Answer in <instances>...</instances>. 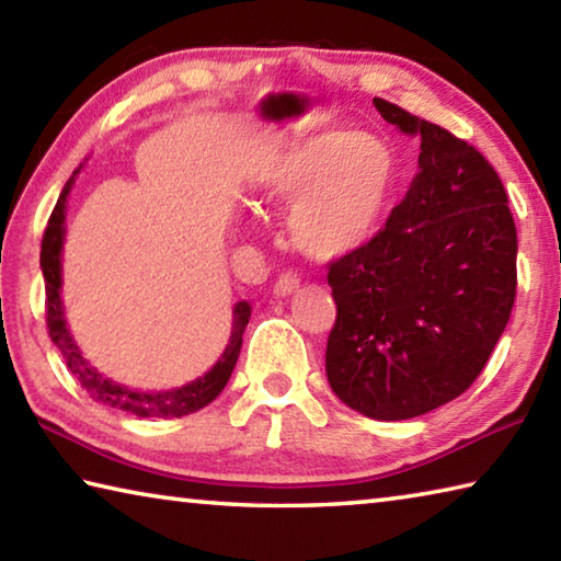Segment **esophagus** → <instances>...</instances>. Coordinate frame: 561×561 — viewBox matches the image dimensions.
<instances>
[{"label": "esophagus", "instance_id": "obj_1", "mask_svg": "<svg viewBox=\"0 0 561 561\" xmlns=\"http://www.w3.org/2000/svg\"><path fill=\"white\" fill-rule=\"evenodd\" d=\"M297 287H299L297 274L284 272V274H279V279L274 282V294H277V297H287V294H291Z\"/></svg>", "mask_w": 561, "mask_h": 561}]
</instances>
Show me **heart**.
I'll use <instances>...</instances> for the list:
<instances>
[{"instance_id":"b5f03b06","label":"heart","mask_w":561,"mask_h":561,"mask_svg":"<svg viewBox=\"0 0 561 561\" xmlns=\"http://www.w3.org/2000/svg\"><path fill=\"white\" fill-rule=\"evenodd\" d=\"M396 180L381 140L331 130L289 150L262 180L270 201L289 203V232L309 257L334 260L371 240Z\"/></svg>"}]
</instances>
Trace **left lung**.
<instances>
[{
  "instance_id": "obj_1",
  "label": "left lung",
  "mask_w": 561,
  "mask_h": 561,
  "mask_svg": "<svg viewBox=\"0 0 561 561\" xmlns=\"http://www.w3.org/2000/svg\"><path fill=\"white\" fill-rule=\"evenodd\" d=\"M374 103L421 138V156L376 237L329 262L327 378L354 411L405 421L458 398L485 368L515 304L517 227L478 148L391 101Z\"/></svg>"
}]
</instances>
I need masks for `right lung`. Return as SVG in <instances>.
<instances>
[{"instance_id":"add662e5","label":"right lung","mask_w":561,"mask_h":561,"mask_svg":"<svg viewBox=\"0 0 561 561\" xmlns=\"http://www.w3.org/2000/svg\"><path fill=\"white\" fill-rule=\"evenodd\" d=\"M76 175V173H73ZM73 180L64 185L59 201L54 205V213L46 225L42 237V272H44V287H46V329L49 336L61 351V356L69 366V371L76 376V381L81 388H87V393L103 405L118 408V411L133 413L138 417H183L195 411H201L207 403H213L217 396L222 393L232 376V368L237 364L242 348V334L247 321H250V304L240 301L232 311V334L230 344H227L225 354L220 360L207 371L203 378L187 383L183 388H173V391H160V393H146V391H133V388L118 386L108 381L106 376H101L87 358L81 356L79 346L73 344V339L66 329L64 307H61V247H64V220H66V195H69Z\"/></svg>"}]
</instances>
